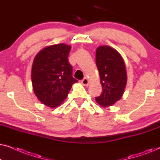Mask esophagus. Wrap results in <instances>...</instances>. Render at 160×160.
Segmentation results:
<instances>
[{
    "mask_svg": "<svg viewBox=\"0 0 160 160\" xmlns=\"http://www.w3.org/2000/svg\"><path fill=\"white\" fill-rule=\"evenodd\" d=\"M82 83L83 85H84V86H88L89 84V82L88 80V78H84L82 80Z\"/></svg>",
    "mask_w": 160,
    "mask_h": 160,
    "instance_id": "34e87169",
    "label": "esophagus"
}]
</instances>
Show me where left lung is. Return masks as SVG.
Instances as JSON below:
<instances>
[{
    "label": "left lung",
    "mask_w": 160,
    "mask_h": 160,
    "mask_svg": "<svg viewBox=\"0 0 160 160\" xmlns=\"http://www.w3.org/2000/svg\"><path fill=\"white\" fill-rule=\"evenodd\" d=\"M95 62L102 89L95 100L102 107L110 106L123 95L127 84L125 65L119 52L108 46L98 47Z\"/></svg>",
    "instance_id": "8db88e82"
}]
</instances>
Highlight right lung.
<instances>
[{"label": "right lung", "mask_w": 160, "mask_h": 160, "mask_svg": "<svg viewBox=\"0 0 160 160\" xmlns=\"http://www.w3.org/2000/svg\"><path fill=\"white\" fill-rule=\"evenodd\" d=\"M71 46L65 43L49 46L38 53L32 67L33 91L46 106L54 108L67 98L72 85L77 82L68 62Z\"/></svg>", "instance_id": "add662e5"}]
</instances>
